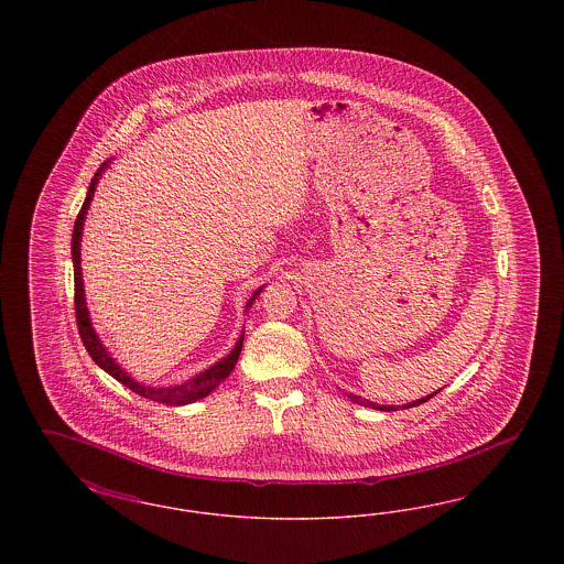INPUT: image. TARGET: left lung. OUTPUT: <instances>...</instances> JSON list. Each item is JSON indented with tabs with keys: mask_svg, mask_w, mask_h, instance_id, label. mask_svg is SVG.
<instances>
[{
	"mask_svg": "<svg viewBox=\"0 0 564 564\" xmlns=\"http://www.w3.org/2000/svg\"><path fill=\"white\" fill-rule=\"evenodd\" d=\"M435 393H440V389L437 391H433L431 395L427 398H421V400H416V402L403 403L402 408H414V405H419V403H425L427 400H431ZM350 402L359 403V405H366V408H375V410H382V412H393V410H400V405L395 408V405H380V403L368 402V400H364V398H359V395H355V393H349L347 395Z\"/></svg>",
	"mask_w": 564,
	"mask_h": 564,
	"instance_id": "left-lung-1",
	"label": "left lung"
}]
</instances>
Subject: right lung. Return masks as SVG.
I'll return each mask as SVG.
<instances>
[{
  "label": "right lung",
  "mask_w": 564,
  "mask_h": 564,
  "mask_svg": "<svg viewBox=\"0 0 564 564\" xmlns=\"http://www.w3.org/2000/svg\"><path fill=\"white\" fill-rule=\"evenodd\" d=\"M109 162H104L99 166V171L95 173V177L90 180V186L86 192V198H84V205H82L80 214L76 217V224H74V235H72V260H74V283H76V319H78V332H80L82 343L88 350V355L93 357V361L106 370L109 376H113L118 382H122L127 389H131L137 395L145 398V400H152V402L166 403V405H186V403L198 402L203 398H207L212 391H215L228 375L235 370L237 361H239V355L242 349V338H245V329H242L235 349L230 350L226 357H221L219 361H215L214 366H209L207 370H203L200 375L192 376L186 382H180V384H169V387H161V384H145V382H139L137 378L129 375L118 361L116 357H111V352L106 349V345L101 343L99 334L95 332L93 322H90V313H88V306H86V295H84V279H82V267H80V245H82V230H84V219L88 215L90 209V200L95 196V189L97 184L101 180V175L106 173V169L109 166ZM264 290L258 288L253 295L247 300L245 304V313L253 306L256 297L260 295V292Z\"/></svg>",
  "instance_id": "1"
}]
</instances>
